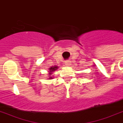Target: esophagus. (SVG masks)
<instances>
[{
  "instance_id": "esophagus-1",
  "label": "esophagus",
  "mask_w": 123,
  "mask_h": 123,
  "mask_svg": "<svg viewBox=\"0 0 123 123\" xmlns=\"http://www.w3.org/2000/svg\"><path fill=\"white\" fill-rule=\"evenodd\" d=\"M70 64H71V62L69 60H67L65 62V65L66 66H69V65H70Z\"/></svg>"
}]
</instances>
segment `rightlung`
Returning <instances> with one entry per match:
<instances>
[{"instance_id": "right-lung-1", "label": "right lung", "mask_w": 123, "mask_h": 123, "mask_svg": "<svg viewBox=\"0 0 123 123\" xmlns=\"http://www.w3.org/2000/svg\"><path fill=\"white\" fill-rule=\"evenodd\" d=\"M58 66H53V67H51L50 68H49V78H48V80H51V79H53V73L54 72V71L58 69Z\"/></svg>"}]
</instances>
